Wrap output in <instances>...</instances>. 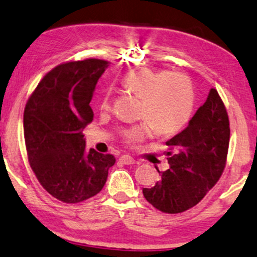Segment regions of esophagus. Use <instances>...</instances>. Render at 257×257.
Here are the masks:
<instances>
[{"mask_svg": "<svg viewBox=\"0 0 257 257\" xmlns=\"http://www.w3.org/2000/svg\"><path fill=\"white\" fill-rule=\"evenodd\" d=\"M119 161L121 162V164H123V165H134L135 164V159L131 158V156H128V155L120 156Z\"/></svg>", "mask_w": 257, "mask_h": 257, "instance_id": "obj_1", "label": "esophagus"}]
</instances>
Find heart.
I'll return each mask as SVG.
<instances>
[{
  "mask_svg": "<svg viewBox=\"0 0 257 257\" xmlns=\"http://www.w3.org/2000/svg\"><path fill=\"white\" fill-rule=\"evenodd\" d=\"M122 84L127 91L142 98L141 117L146 119L122 130V140L130 146L147 140L153 126L160 134L171 135L189 122L194 111L195 92L186 74L140 67L123 75ZM110 103V96L104 95L101 108L108 110Z\"/></svg>",
  "mask_w": 257,
  "mask_h": 257,
  "instance_id": "heart-1",
  "label": "heart"
}]
</instances>
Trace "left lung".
Here are the masks:
<instances>
[{
    "mask_svg": "<svg viewBox=\"0 0 257 257\" xmlns=\"http://www.w3.org/2000/svg\"><path fill=\"white\" fill-rule=\"evenodd\" d=\"M230 144V121L221 97L210 89L188 127L166 142L170 168L159 182L143 189L146 200L168 214L183 213L200 202L225 170Z\"/></svg>",
    "mask_w": 257,
    "mask_h": 257,
    "instance_id": "8db88e82",
    "label": "left lung"
}]
</instances>
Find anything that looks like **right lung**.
I'll use <instances>...</instances> for the list:
<instances>
[{"instance_id": "obj_1", "label": "right lung", "mask_w": 257, "mask_h": 257, "mask_svg": "<svg viewBox=\"0 0 257 257\" xmlns=\"http://www.w3.org/2000/svg\"><path fill=\"white\" fill-rule=\"evenodd\" d=\"M108 61L61 63L38 83L24 110L30 166L56 200L78 203L97 195L115 164L110 154L85 150L83 128L93 120L92 93Z\"/></svg>"}]
</instances>
